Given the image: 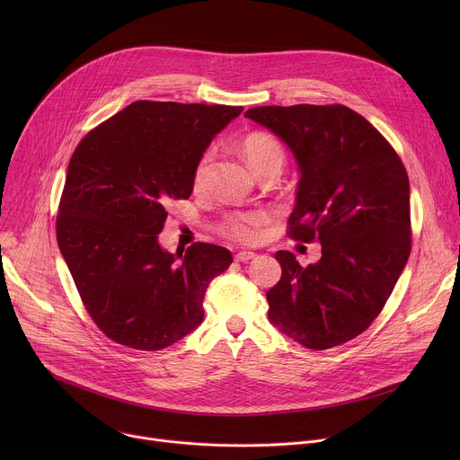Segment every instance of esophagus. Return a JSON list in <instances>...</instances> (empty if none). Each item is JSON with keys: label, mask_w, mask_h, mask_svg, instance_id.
<instances>
[{"label": "esophagus", "mask_w": 460, "mask_h": 460, "mask_svg": "<svg viewBox=\"0 0 460 460\" xmlns=\"http://www.w3.org/2000/svg\"><path fill=\"white\" fill-rule=\"evenodd\" d=\"M256 254L252 251H240L234 254V260L236 261H247V260H252Z\"/></svg>", "instance_id": "obj_1"}]
</instances>
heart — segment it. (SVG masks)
<instances>
[{
    "instance_id": "heart-1",
    "label": "heart",
    "mask_w": 460,
    "mask_h": 460,
    "mask_svg": "<svg viewBox=\"0 0 460 460\" xmlns=\"http://www.w3.org/2000/svg\"><path fill=\"white\" fill-rule=\"evenodd\" d=\"M240 155L245 160L251 172L258 178L266 172H279L286 162V151L282 144L266 133H251L240 142ZM215 153L206 151L199 160L192 172V189L200 192L208 187L211 178ZM268 222V213L264 211H249V213H233L226 217L220 224V233L231 240L249 242L256 236L258 227Z\"/></svg>"
}]
</instances>
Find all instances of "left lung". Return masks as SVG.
<instances>
[{"mask_svg": "<svg viewBox=\"0 0 460 460\" xmlns=\"http://www.w3.org/2000/svg\"><path fill=\"white\" fill-rule=\"evenodd\" d=\"M245 118L293 153L300 180L289 234L322 256L302 268L289 251L268 291L273 325L307 349H330L378 316L411 251L410 180L393 147L344 105L252 107Z\"/></svg>", "mask_w": 460, "mask_h": 460, "instance_id": "1", "label": "left lung"}]
</instances>
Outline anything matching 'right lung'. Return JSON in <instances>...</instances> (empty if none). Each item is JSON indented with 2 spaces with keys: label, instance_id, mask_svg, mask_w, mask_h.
Listing matches in <instances>:
<instances>
[{
  "label": "right lung",
  "instance_id": "add662e5",
  "mask_svg": "<svg viewBox=\"0 0 460 460\" xmlns=\"http://www.w3.org/2000/svg\"><path fill=\"white\" fill-rule=\"evenodd\" d=\"M243 107L135 102L76 147L65 180L56 236L78 293L114 342L158 351L204 320L211 280L229 249H162L172 199H189L192 172L213 138Z\"/></svg>",
  "mask_w": 460,
  "mask_h": 460
}]
</instances>
